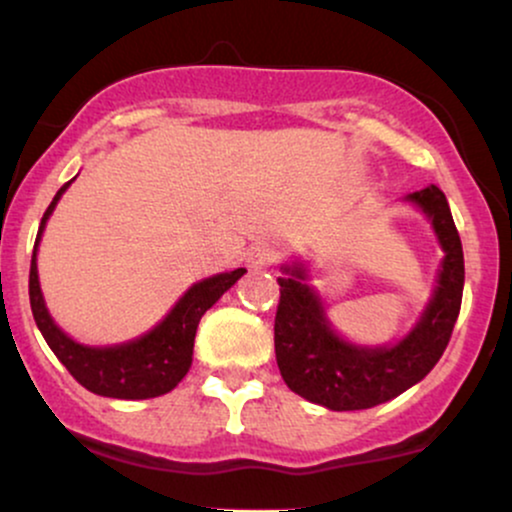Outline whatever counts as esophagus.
<instances>
[{
	"instance_id": "esophagus-1",
	"label": "esophagus",
	"mask_w": 512,
	"mask_h": 512,
	"mask_svg": "<svg viewBox=\"0 0 512 512\" xmlns=\"http://www.w3.org/2000/svg\"><path fill=\"white\" fill-rule=\"evenodd\" d=\"M276 260V252L269 245H252L248 250V264L252 269H264Z\"/></svg>"
}]
</instances>
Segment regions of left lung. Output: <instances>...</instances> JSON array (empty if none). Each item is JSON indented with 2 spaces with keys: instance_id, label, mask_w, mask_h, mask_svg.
<instances>
[{
  "instance_id": "obj_1",
  "label": "left lung",
  "mask_w": 512,
  "mask_h": 512,
  "mask_svg": "<svg viewBox=\"0 0 512 512\" xmlns=\"http://www.w3.org/2000/svg\"><path fill=\"white\" fill-rule=\"evenodd\" d=\"M426 216L443 260L436 286L414 327L390 344H356L327 317L303 260L281 264V298L274 320L276 366L289 390L332 411L390 402L426 378L443 356L462 305L464 255L448 199L436 185L402 199Z\"/></svg>"
}]
</instances>
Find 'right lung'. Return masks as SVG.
<instances>
[{
	"label": "right lung",
	"instance_id": "1",
	"mask_svg": "<svg viewBox=\"0 0 512 512\" xmlns=\"http://www.w3.org/2000/svg\"><path fill=\"white\" fill-rule=\"evenodd\" d=\"M69 185H72V180L62 185L50 202L43 221H40L38 238H35L31 279H28V296H31L35 325L48 342L52 354L60 358L62 366L74 375L76 383L84 385L93 395L113 399H151L166 395L185 378L192 366V349H195V334L202 315L236 284L245 274V269L221 272L192 284L154 330L142 334V337L108 346L76 342L52 320L38 279L40 238H43L48 219Z\"/></svg>",
	"mask_w": 512,
	"mask_h": 512
}]
</instances>
